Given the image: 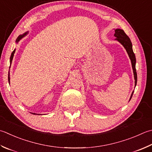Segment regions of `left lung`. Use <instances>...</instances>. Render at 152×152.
Here are the masks:
<instances>
[{"label": "left lung", "instance_id": "8db88e82", "mask_svg": "<svg viewBox=\"0 0 152 152\" xmlns=\"http://www.w3.org/2000/svg\"><path fill=\"white\" fill-rule=\"evenodd\" d=\"M114 36L116 37L115 39L117 40L121 44L123 45V46L125 48L128 55H129L130 61H131L134 77V80H135V86H136V83H137V74H136V57H135L134 53L133 50H132V45L131 41H130V38L128 37V35L125 34V33H124V31L123 30V29H115ZM133 93L134 91L131 94L130 100L131 99Z\"/></svg>", "mask_w": 152, "mask_h": 152}]
</instances>
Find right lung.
I'll return each instance as SVG.
<instances>
[{
	"mask_svg": "<svg viewBox=\"0 0 152 152\" xmlns=\"http://www.w3.org/2000/svg\"><path fill=\"white\" fill-rule=\"evenodd\" d=\"M28 34V32H26L25 34H23V35H19L18 37V38L16 39V43H18V41L21 39H22L23 37H24L25 35ZM15 50H16V49H14L13 51H12V54H11V56H10V64L12 63V59H13V56H14V53H15ZM8 82H9V83H10V74H8ZM34 114H35V113H34Z\"/></svg>",
	"mask_w": 152,
	"mask_h": 152,
	"instance_id": "add662e5",
	"label": "right lung"
}]
</instances>
